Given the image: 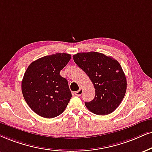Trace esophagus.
I'll return each instance as SVG.
<instances>
[{"mask_svg": "<svg viewBox=\"0 0 152 152\" xmlns=\"http://www.w3.org/2000/svg\"><path fill=\"white\" fill-rule=\"evenodd\" d=\"M82 93H83V89H82L81 88H80L79 90H77V91H76V92H75V95H76V96L81 95Z\"/></svg>", "mask_w": 152, "mask_h": 152, "instance_id": "34e87169", "label": "esophagus"}]
</instances>
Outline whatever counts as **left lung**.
<instances>
[{"label": "left lung", "instance_id": "1", "mask_svg": "<svg viewBox=\"0 0 152 152\" xmlns=\"http://www.w3.org/2000/svg\"><path fill=\"white\" fill-rule=\"evenodd\" d=\"M73 59L89 76L95 89V97L86 102V107L95 114L112 113L121 102L127 88L126 76L118 61L97 52L77 53Z\"/></svg>", "mask_w": 152, "mask_h": 152}]
</instances>
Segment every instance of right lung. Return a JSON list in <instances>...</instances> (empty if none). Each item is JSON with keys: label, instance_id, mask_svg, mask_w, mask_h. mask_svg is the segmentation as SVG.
<instances>
[{"label": "right lung", "instance_id": "add662e5", "mask_svg": "<svg viewBox=\"0 0 152 152\" xmlns=\"http://www.w3.org/2000/svg\"><path fill=\"white\" fill-rule=\"evenodd\" d=\"M72 55L56 53L31 63L22 81L25 101L36 114L44 118L60 115L71 97L68 81L59 72L69 62Z\"/></svg>", "mask_w": 152, "mask_h": 152}]
</instances>
